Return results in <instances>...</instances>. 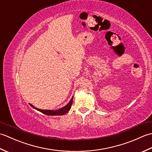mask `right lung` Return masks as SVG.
Instances as JSON below:
<instances>
[{"mask_svg": "<svg viewBox=\"0 0 152 152\" xmlns=\"http://www.w3.org/2000/svg\"><path fill=\"white\" fill-rule=\"evenodd\" d=\"M72 101H73V96L72 97V99H70V101H69V102L68 103V104L63 106V107L61 108L60 109H58L56 110H42V109H39V108H37L36 107H34L33 105H32L31 104H29L31 106H32L33 108L36 109L37 110L39 111L42 113H43V114H46V115H62L65 114L66 113H67L70 110V109L71 108V106L72 104Z\"/></svg>", "mask_w": 152, "mask_h": 152, "instance_id": "right-lung-1", "label": "right lung"}]
</instances>
